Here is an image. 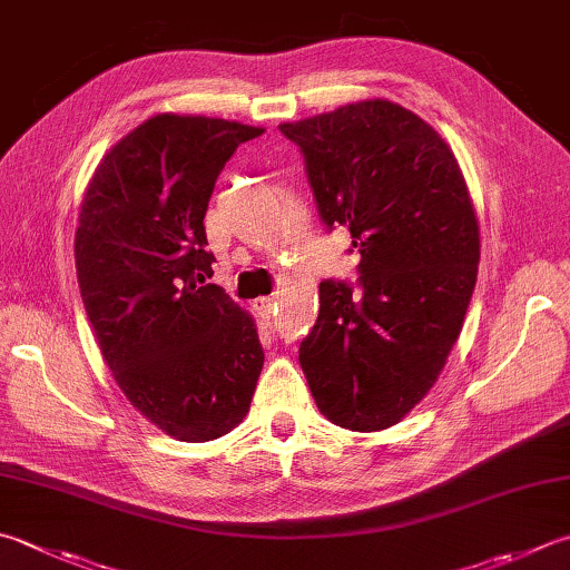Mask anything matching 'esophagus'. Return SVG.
<instances>
[{"label": "esophagus", "instance_id": "34e87169", "mask_svg": "<svg viewBox=\"0 0 570 570\" xmlns=\"http://www.w3.org/2000/svg\"><path fill=\"white\" fill-rule=\"evenodd\" d=\"M255 307L261 309V315H273L277 303H275V297H257L255 299Z\"/></svg>", "mask_w": 570, "mask_h": 570}]
</instances>
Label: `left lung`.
Returning a JSON list of instances; mask_svg holds the SVG:
<instances>
[{"label": "left lung", "mask_w": 570, "mask_h": 570, "mask_svg": "<svg viewBox=\"0 0 570 570\" xmlns=\"http://www.w3.org/2000/svg\"><path fill=\"white\" fill-rule=\"evenodd\" d=\"M281 131L305 156L322 220L345 225L362 257V295L320 283L299 367L332 424L380 432L424 400L459 340L481 255L474 203L444 138L394 101L345 104Z\"/></svg>", "instance_id": "obj_1"}]
</instances>
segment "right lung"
<instances>
[{
    "instance_id": "1",
    "label": "right lung",
    "mask_w": 570,
    "mask_h": 570,
    "mask_svg": "<svg viewBox=\"0 0 570 570\" xmlns=\"http://www.w3.org/2000/svg\"><path fill=\"white\" fill-rule=\"evenodd\" d=\"M265 131L156 114L111 146L86 186L73 238L96 345L118 390L178 442H213L250 410L263 347L206 250L210 193L235 148Z\"/></svg>"
}]
</instances>
